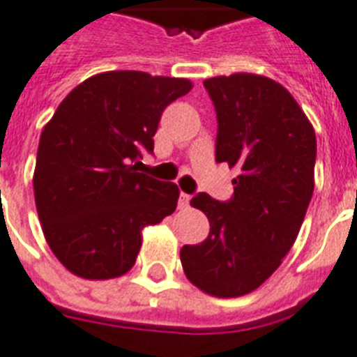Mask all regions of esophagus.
<instances>
[{
    "label": "esophagus",
    "instance_id": "esophagus-1",
    "mask_svg": "<svg viewBox=\"0 0 357 357\" xmlns=\"http://www.w3.org/2000/svg\"><path fill=\"white\" fill-rule=\"evenodd\" d=\"M190 201H192V195L181 192V197H178V208H188L190 206Z\"/></svg>",
    "mask_w": 357,
    "mask_h": 357
}]
</instances>
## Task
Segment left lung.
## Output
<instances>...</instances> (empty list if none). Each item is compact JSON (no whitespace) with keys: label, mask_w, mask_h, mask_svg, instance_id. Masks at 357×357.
Returning <instances> with one entry per match:
<instances>
[{"label":"left lung","mask_w":357,"mask_h":357,"mask_svg":"<svg viewBox=\"0 0 357 357\" xmlns=\"http://www.w3.org/2000/svg\"><path fill=\"white\" fill-rule=\"evenodd\" d=\"M218 114L215 162L238 167L230 201L197 193L210 234L181 249L182 269L208 295L255 291L295 243L313 195L317 139L286 88L269 77L234 73L204 81Z\"/></svg>","instance_id":"8db88e82"}]
</instances>
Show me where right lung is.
<instances>
[{
	"instance_id": "right-lung-1",
	"label": "right lung",
	"mask_w": 357,
	"mask_h": 357,
	"mask_svg": "<svg viewBox=\"0 0 357 357\" xmlns=\"http://www.w3.org/2000/svg\"><path fill=\"white\" fill-rule=\"evenodd\" d=\"M188 79L107 71L73 88L40 136L33 186L45 241L86 280L125 275L142 230L175 212L178 188L138 173L164 108Z\"/></svg>"
}]
</instances>
